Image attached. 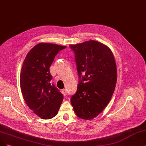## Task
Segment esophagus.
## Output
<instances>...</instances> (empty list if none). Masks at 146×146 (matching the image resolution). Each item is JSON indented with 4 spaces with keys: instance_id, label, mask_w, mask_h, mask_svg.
<instances>
[{
    "instance_id": "1",
    "label": "esophagus",
    "mask_w": 146,
    "mask_h": 146,
    "mask_svg": "<svg viewBox=\"0 0 146 146\" xmlns=\"http://www.w3.org/2000/svg\"><path fill=\"white\" fill-rule=\"evenodd\" d=\"M62 93L64 95H67V92H66V90L65 89H62Z\"/></svg>"
}]
</instances>
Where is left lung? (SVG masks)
<instances>
[{"label": "left lung", "mask_w": 146, "mask_h": 146, "mask_svg": "<svg viewBox=\"0 0 146 146\" xmlns=\"http://www.w3.org/2000/svg\"><path fill=\"white\" fill-rule=\"evenodd\" d=\"M69 47L75 52L80 78L71 103L78 117L92 119L103 112L112 98L117 79L116 62L110 49L97 41L90 40Z\"/></svg>", "instance_id": "8db88e82"}]
</instances>
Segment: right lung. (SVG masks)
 Returning <instances> with one entry per match:
<instances>
[{"label":"right lung","instance_id":"right-lung-1","mask_svg":"<svg viewBox=\"0 0 146 146\" xmlns=\"http://www.w3.org/2000/svg\"><path fill=\"white\" fill-rule=\"evenodd\" d=\"M66 46L40 43L34 46L25 57L20 75L23 97L34 113L44 119L57 114L63 96L51 83L49 68L58 52Z\"/></svg>","mask_w":146,"mask_h":146}]
</instances>
